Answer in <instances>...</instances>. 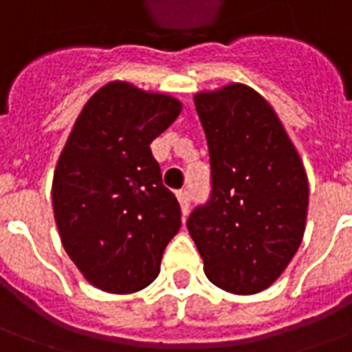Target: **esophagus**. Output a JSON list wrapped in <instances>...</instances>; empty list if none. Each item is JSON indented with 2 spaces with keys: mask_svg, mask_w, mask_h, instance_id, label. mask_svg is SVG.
Returning a JSON list of instances; mask_svg holds the SVG:
<instances>
[{
  "mask_svg": "<svg viewBox=\"0 0 352 352\" xmlns=\"http://www.w3.org/2000/svg\"><path fill=\"white\" fill-rule=\"evenodd\" d=\"M177 200H179V204H181V210H183V214H187L188 204H190V192L185 190V188L177 190Z\"/></svg>",
  "mask_w": 352,
  "mask_h": 352,
  "instance_id": "34e87169",
  "label": "esophagus"
}]
</instances>
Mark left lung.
I'll return each mask as SVG.
<instances>
[{"instance_id": "8db88e82", "label": "left lung", "mask_w": 352, "mask_h": 352, "mask_svg": "<svg viewBox=\"0 0 352 352\" xmlns=\"http://www.w3.org/2000/svg\"><path fill=\"white\" fill-rule=\"evenodd\" d=\"M210 153V199L187 220L208 280L257 294L302 243L308 177L283 122L259 93L232 83L195 95Z\"/></svg>"}]
</instances>
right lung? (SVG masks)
<instances>
[{
	"label": "right lung",
	"mask_w": 352,
	"mask_h": 352,
	"mask_svg": "<svg viewBox=\"0 0 352 352\" xmlns=\"http://www.w3.org/2000/svg\"><path fill=\"white\" fill-rule=\"evenodd\" d=\"M181 103L113 81L83 107L58 160L52 204L62 245L93 286L130 294L152 285L181 228L150 144Z\"/></svg>",
	"instance_id": "obj_1"
}]
</instances>
